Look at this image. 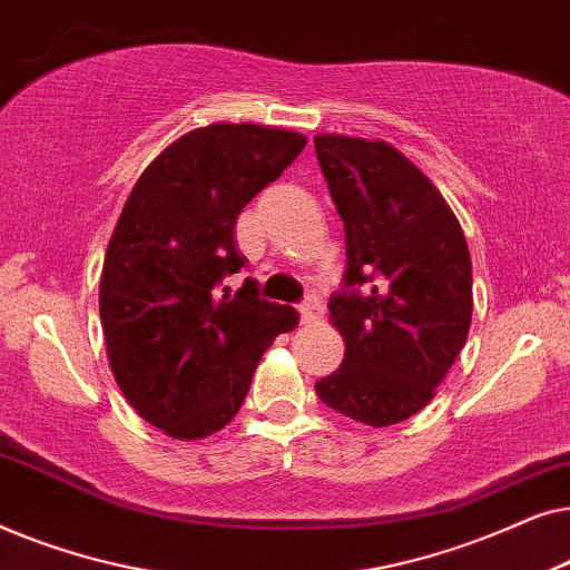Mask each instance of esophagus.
Segmentation results:
<instances>
[{
	"instance_id": "1",
	"label": "esophagus",
	"mask_w": 570,
	"mask_h": 570,
	"mask_svg": "<svg viewBox=\"0 0 570 570\" xmlns=\"http://www.w3.org/2000/svg\"><path fill=\"white\" fill-rule=\"evenodd\" d=\"M298 314H301V322L306 324V326L316 324L318 318H322V314H324V306H322V301H318L316 295H308V298L303 301L301 306H298Z\"/></svg>"
}]
</instances>
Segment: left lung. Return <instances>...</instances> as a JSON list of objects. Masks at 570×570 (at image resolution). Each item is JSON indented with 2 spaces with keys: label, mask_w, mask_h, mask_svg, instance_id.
<instances>
[{
  "label": "left lung",
  "mask_w": 570,
  "mask_h": 570,
  "mask_svg": "<svg viewBox=\"0 0 570 570\" xmlns=\"http://www.w3.org/2000/svg\"><path fill=\"white\" fill-rule=\"evenodd\" d=\"M314 145L347 248L330 298L345 357L316 394L357 423H402L433 400L466 342L470 248L441 191L392 145L340 135Z\"/></svg>",
  "instance_id": "8db88e82"
}]
</instances>
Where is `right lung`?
I'll return each instance as SVG.
<instances>
[{
  "label": "right lung",
  "instance_id": "right-lung-1",
  "mask_svg": "<svg viewBox=\"0 0 570 570\" xmlns=\"http://www.w3.org/2000/svg\"><path fill=\"white\" fill-rule=\"evenodd\" d=\"M306 137L209 124L168 145L137 178L100 275V324L119 389L170 439L213 435L236 417L262 355L298 314L259 298L236 220L298 158Z\"/></svg>",
  "mask_w": 570,
  "mask_h": 570
}]
</instances>
